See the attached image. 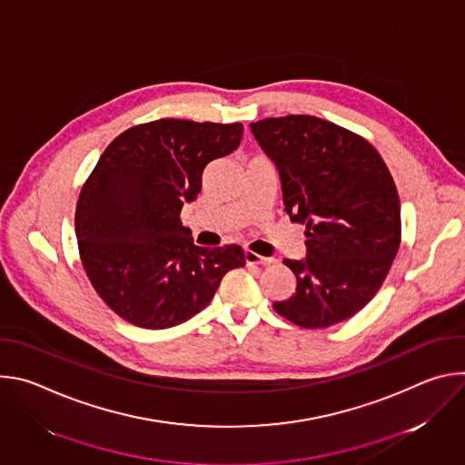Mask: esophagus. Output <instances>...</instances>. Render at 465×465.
<instances>
[{
  "label": "esophagus",
  "mask_w": 465,
  "mask_h": 465,
  "mask_svg": "<svg viewBox=\"0 0 465 465\" xmlns=\"http://www.w3.org/2000/svg\"><path fill=\"white\" fill-rule=\"evenodd\" d=\"M244 259H246L248 264H272V262H276L274 257H262V255H259L252 250H244Z\"/></svg>",
  "instance_id": "34e87169"
}]
</instances>
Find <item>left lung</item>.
<instances>
[{
    "instance_id": "obj_1",
    "label": "left lung",
    "mask_w": 465,
    "mask_h": 465,
    "mask_svg": "<svg viewBox=\"0 0 465 465\" xmlns=\"http://www.w3.org/2000/svg\"><path fill=\"white\" fill-rule=\"evenodd\" d=\"M282 180L285 212L305 224V259H283L296 292L274 309L307 329L344 322L381 289L401 242V204L381 154L314 115L250 123Z\"/></svg>"
}]
</instances>
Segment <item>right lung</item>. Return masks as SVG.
Returning a JSON list of instances; mask_svg holds the SVG:
<instances>
[{
	"instance_id": "add662e5",
	"label": "right lung",
	"mask_w": 465,
	"mask_h": 465,
	"mask_svg": "<svg viewBox=\"0 0 465 465\" xmlns=\"http://www.w3.org/2000/svg\"><path fill=\"white\" fill-rule=\"evenodd\" d=\"M241 138V123L158 119L124 130L99 158L81 189L75 233L88 280L123 320L174 327L210 305L226 272L244 267L241 246H196L180 221L206 165Z\"/></svg>"
}]
</instances>
